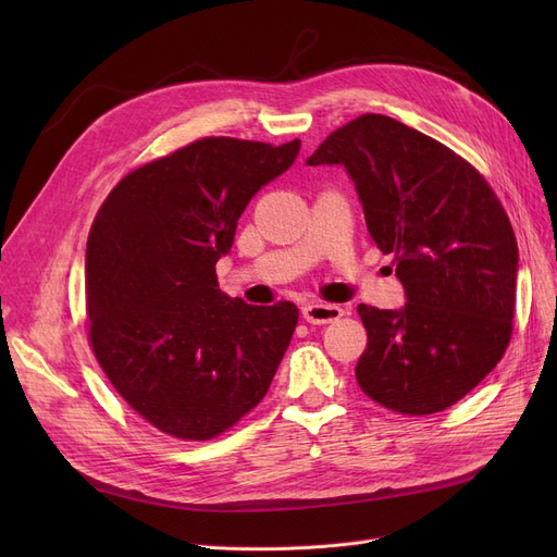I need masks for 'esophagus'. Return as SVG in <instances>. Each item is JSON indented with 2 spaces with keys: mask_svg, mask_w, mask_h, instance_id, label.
<instances>
[{
  "mask_svg": "<svg viewBox=\"0 0 557 557\" xmlns=\"http://www.w3.org/2000/svg\"><path fill=\"white\" fill-rule=\"evenodd\" d=\"M345 311L338 305H323V302H309L302 307V318L311 325H327L338 320Z\"/></svg>",
  "mask_w": 557,
  "mask_h": 557,
  "instance_id": "obj_1",
  "label": "esophagus"
}]
</instances>
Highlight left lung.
<instances>
[{
    "label": "left lung",
    "mask_w": 557,
    "mask_h": 557,
    "mask_svg": "<svg viewBox=\"0 0 557 557\" xmlns=\"http://www.w3.org/2000/svg\"><path fill=\"white\" fill-rule=\"evenodd\" d=\"M307 164L347 171L404 286L399 309L359 305L361 391L404 416L445 411L502 361L512 334L519 252L499 198L445 144L384 114L341 126Z\"/></svg>",
    "instance_id": "8db88e82"
}]
</instances>
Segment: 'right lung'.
Returning <instances> with one entry per match:
<instances>
[{"mask_svg":"<svg viewBox=\"0 0 557 557\" xmlns=\"http://www.w3.org/2000/svg\"><path fill=\"white\" fill-rule=\"evenodd\" d=\"M300 153L205 137L128 173L103 200L85 250L95 357L156 429L208 441L267 395L298 307L230 298L216 261L252 196Z\"/></svg>","mask_w":557,"mask_h":557,"instance_id":"right-lung-1","label":"right lung"}]
</instances>
